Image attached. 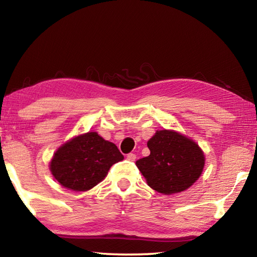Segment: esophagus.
Wrapping results in <instances>:
<instances>
[{"label": "esophagus", "instance_id": "1", "mask_svg": "<svg viewBox=\"0 0 257 257\" xmlns=\"http://www.w3.org/2000/svg\"><path fill=\"white\" fill-rule=\"evenodd\" d=\"M127 160H128L129 162H135V161H136V154H133V153L128 154V155H127Z\"/></svg>", "mask_w": 257, "mask_h": 257}]
</instances>
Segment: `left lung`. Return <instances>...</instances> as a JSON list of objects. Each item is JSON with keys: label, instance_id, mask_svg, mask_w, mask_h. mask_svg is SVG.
I'll list each match as a JSON object with an SVG mask.
<instances>
[{"label": "left lung", "instance_id": "1", "mask_svg": "<svg viewBox=\"0 0 257 257\" xmlns=\"http://www.w3.org/2000/svg\"><path fill=\"white\" fill-rule=\"evenodd\" d=\"M149 156L136 162L147 184L171 195L188 190L202 174L203 151L193 139L175 130H157L147 142Z\"/></svg>", "mask_w": 257, "mask_h": 257}]
</instances>
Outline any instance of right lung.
<instances>
[{
    "mask_svg": "<svg viewBox=\"0 0 257 257\" xmlns=\"http://www.w3.org/2000/svg\"><path fill=\"white\" fill-rule=\"evenodd\" d=\"M123 160L113 143L96 132L78 135L54 153L49 170L58 183L80 192L94 188L108 174L110 167Z\"/></svg>",
    "mask_w": 257,
    "mask_h": 257,
    "instance_id": "add662e5",
    "label": "right lung"
}]
</instances>
